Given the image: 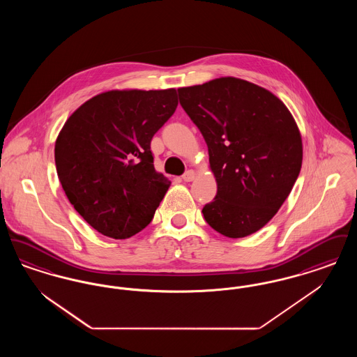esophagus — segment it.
I'll return each mask as SVG.
<instances>
[{
	"instance_id": "1",
	"label": "esophagus",
	"mask_w": 357,
	"mask_h": 357,
	"mask_svg": "<svg viewBox=\"0 0 357 357\" xmlns=\"http://www.w3.org/2000/svg\"><path fill=\"white\" fill-rule=\"evenodd\" d=\"M194 178H195V172L192 170H188L183 174V176H182V179L185 181V182H191V181H194Z\"/></svg>"
}]
</instances>
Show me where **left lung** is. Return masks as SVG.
<instances>
[{
	"label": "left lung",
	"instance_id": "obj_1",
	"mask_svg": "<svg viewBox=\"0 0 357 357\" xmlns=\"http://www.w3.org/2000/svg\"><path fill=\"white\" fill-rule=\"evenodd\" d=\"M178 93L204 135L218 187L204 204V220L225 237L253 234L275 215L301 170L296 121L272 92L237 77L183 86Z\"/></svg>",
	"mask_w": 357,
	"mask_h": 357
}]
</instances>
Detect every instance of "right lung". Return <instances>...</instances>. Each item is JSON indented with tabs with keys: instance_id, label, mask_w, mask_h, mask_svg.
I'll list each match as a JSON object with an SVG mask.
<instances>
[{
	"instance_id": "right-lung-1",
	"label": "right lung",
	"mask_w": 357,
	"mask_h": 357,
	"mask_svg": "<svg viewBox=\"0 0 357 357\" xmlns=\"http://www.w3.org/2000/svg\"><path fill=\"white\" fill-rule=\"evenodd\" d=\"M178 105L174 88L108 91L80 105L54 144L60 183L102 236L126 239L153 221L170 181L153 167L151 140Z\"/></svg>"
}]
</instances>
